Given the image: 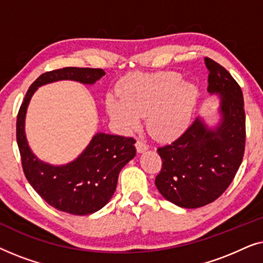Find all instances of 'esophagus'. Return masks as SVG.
<instances>
[{"label": "esophagus", "instance_id": "esophagus-1", "mask_svg": "<svg viewBox=\"0 0 263 263\" xmlns=\"http://www.w3.org/2000/svg\"><path fill=\"white\" fill-rule=\"evenodd\" d=\"M135 146H136V151H138L139 153L145 152V151H147V148H148V146H147L143 141H141V140H139V141L135 143Z\"/></svg>", "mask_w": 263, "mask_h": 263}]
</instances>
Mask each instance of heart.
Wrapping results in <instances>:
<instances>
[{
	"instance_id": "obj_1",
	"label": "heart",
	"mask_w": 263,
	"mask_h": 263,
	"mask_svg": "<svg viewBox=\"0 0 263 263\" xmlns=\"http://www.w3.org/2000/svg\"><path fill=\"white\" fill-rule=\"evenodd\" d=\"M120 96H107L106 111L124 133L136 130L141 117L154 138L171 140L188 127L197 91L174 71L128 75L118 86Z\"/></svg>"
}]
</instances>
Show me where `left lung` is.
<instances>
[{
  "instance_id": "obj_1",
  "label": "left lung",
  "mask_w": 263,
  "mask_h": 263,
  "mask_svg": "<svg viewBox=\"0 0 263 263\" xmlns=\"http://www.w3.org/2000/svg\"><path fill=\"white\" fill-rule=\"evenodd\" d=\"M207 91L220 97L221 122L208 128L201 118L170 145L159 147L163 166L156 177L159 193L183 208H199L217 200L235 178L246 148L243 93L231 74L204 59Z\"/></svg>"
}]
</instances>
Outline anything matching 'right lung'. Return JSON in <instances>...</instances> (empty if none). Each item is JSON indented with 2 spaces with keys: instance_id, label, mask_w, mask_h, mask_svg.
Here are the masks:
<instances>
[{
  "instance_id": "add662e5",
  "label": "right lung",
  "mask_w": 263,
  "mask_h": 263,
  "mask_svg": "<svg viewBox=\"0 0 263 263\" xmlns=\"http://www.w3.org/2000/svg\"><path fill=\"white\" fill-rule=\"evenodd\" d=\"M105 75L99 68L66 67L46 71L30 86L16 118V142L27 181L50 206L75 215L99 211L112 197L122 167L135 157V140L97 133L77 159L62 166L39 160L28 147L25 116L31 97L39 86L59 80L92 85Z\"/></svg>"
}]
</instances>
